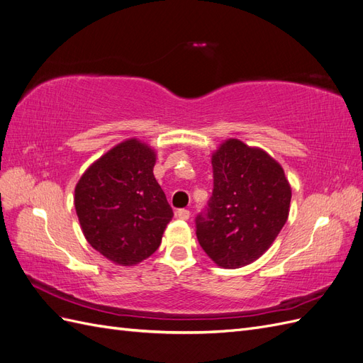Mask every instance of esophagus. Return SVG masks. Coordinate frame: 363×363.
<instances>
[{"instance_id": "esophagus-1", "label": "esophagus", "mask_w": 363, "mask_h": 363, "mask_svg": "<svg viewBox=\"0 0 363 363\" xmlns=\"http://www.w3.org/2000/svg\"><path fill=\"white\" fill-rule=\"evenodd\" d=\"M175 216L180 218V219H184V221H188L189 216H191V212L188 211V208H179V211L175 212Z\"/></svg>"}]
</instances>
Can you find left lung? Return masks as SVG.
Returning <instances> with one entry per match:
<instances>
[{
  "label": "left lung",
  "instance_id": "8db88e82",
  "mask_svg": "<svg viewBox=\"0 0 363 363\" xmlns=\"http://www.w3.org/2000/svg\"><path fill=\"white\" fill-rule=\"evenodd\" d=\"M213 191L195 218L196 239L218 267L235 269L259 259L286 223L291 186L265 151L230 139L213 157Z\"/></svg>",
  "mask_w": 363,
  "mask_h": 363
}]
</instances>
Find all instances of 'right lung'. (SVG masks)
I'll return each instance as SVG.
<instances>
[{"label":"right lung","instance_id":"add662e5","mask_svg":"<svg viewBox=\"0 0 363 363\" xmlns=\"http://www.w3.org/2000/svg\"><path fill=\"white\" fill-rule=\"evenodd\" d=\"M155 163V151L130 139L91 164L75 186L74 204L84 238L118 265L150 257L174 216L152 174Z\"/></svg>","mask_w":363,"mask_h":363}]
</instances>
